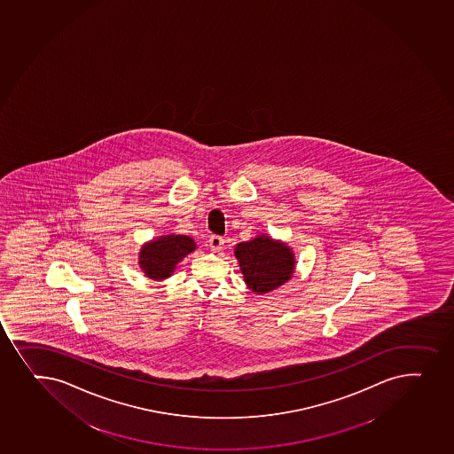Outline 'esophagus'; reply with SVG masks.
Segmentation results:
<instances>
[{
	"label": "esophagus",
	"mask_w": 454,
	"mask_h": 454,
	"mask_svg": "<svg viewBox=\"0 0 454 454\" xmlns=\"http://www.w3.org/2000/svg\"><path fill=\"white\" fill-rule=\"evenodd\" d=\"M208 243H210V249L213 252H219L222 249V246H223L224 239L220 235H211Z\"/></svg>",
	"instance_id": "esophagus-1"
}]
</instances>
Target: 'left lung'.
Instances as JSON below:
<instances>
[{
	"instance_id": "1",
	"label": "left lung",
	"mask_w": 454,
	"mask_h": 454,
	"mask_svg": "<svg viewBox=\"0 0 454 454\" xmlns=\"http://www.w3.org/2000/svg\"><path fill=\"white\" fill-rule=\"evenodd\" d=\"M235 258L239 259L244 282L254 294H267L282 286L295 270L291 247L269 235L237 244Z\"/></svg>"
}]
</instances>
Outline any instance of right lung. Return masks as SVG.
I'll list each match as a JSON object with an SVG mask.
<instances>
[{"label": "right lung", "instance_id": "add662e5", "mask_svg": "<svg viewBox=\"0 0 454 454\" xmlns=\"http://www.w3.org/2000/svg\"><path fill=\"white\" fill-rule=\"evenodd\" d=\"M195 249V241L187 235H163L142 246L139 267L146 278L165 280L171 278L176 263Z\"/></svg>", "mask_w": 454, "mask_h": 454}]
</instances>
